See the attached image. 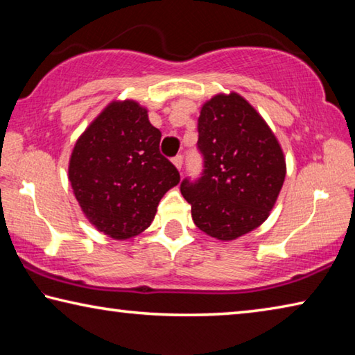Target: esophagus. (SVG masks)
Segmentation results:
<instances>
[{
  "label": "esophagus",
  "mask_w": 355,
  "mask_h": 355,
  "mask_svg": "<svg viewBox=\"0 0 355 355\" xmlns=\"http://www.w3.org/2000/svg\"><path fill=\"white\" fill-rule=\"evenodd\" d=\"M172 163H173V166L177 167L178 171H182V166H183V156H182V155H177L175 158L172 159Z\"/></svg>",
  "instance_id": "obj_1"
}]
</instances>
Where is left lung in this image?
Instances as JSON below:
<instances>
[{
	"label": "left lung",
	"mask_w": 355,
	"mask_h": 355,
	"mask_svg": "<svg viewBox=\"0 0 355 355\" xmlns=\"http://www.w3.org/2000/svg\"><path fill=\"white\" fill-rule=\"evenodd\" d=\"M197 130L205 169L180 189L203 233L233 241L271 214L286 175L284 150L261 114L236 92L207 100Z\"/></svg>",
	"instance_id": "left-lung-1"
}]
</instances>
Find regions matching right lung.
I'll return each instance as SVG.
<instances>
[{"label":"right lung","instance_id":"obj_1","mask_svg":"<svg viewBox=\"0 0 355 355\" xmlns=\"http://www.w3.org/2000/svg\"><path fill=\"white\" fill-rule=\"evenodd\" d=\"M136 100H112L75 142L69 182L83 214L117 241L150 227L156 207L180 183V173L159 153L161 131Z\"/></svg>","mask_w":355,"mask_h":355}]
</instances>
